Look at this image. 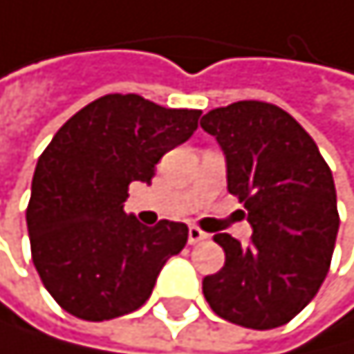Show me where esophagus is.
Segmentation results:
<instances>
[{"label":"esophagus","mask_w":354,"mask_h":354,"mask_svg":"<svg viewBox=\"0 0 354 354\" xmlns=\"http://www.w3.org/2000/svg\"><path fill=\"white\" fill-rule=\"evenodd\" d=\"M206 239H208V232H204L199 226H190L188 228V243H192V246L199 243V241H206Z\"/></svg>","instance_id":"1"}]
</instances>
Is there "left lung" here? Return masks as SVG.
Here are the masks:
<instances>
[{"instance_id": "1", "label": "left lung", "mask_w": 354, "mask_h": 354, "mask_svg": "<svg viewBox=\"0 0 354 354\" xmlns=\"http://www.w3.org/2000/svg\"><path fill=\"white\" fill-rule=\"evenodd\" d=\"M228 162V192L248 210V246L215 235L226 263L204 277L221 319L270 330L297 317L330 268L339 212L333 173L313 137L279 106L235 102L201 117Z\"/></svg>"}]
</instances>
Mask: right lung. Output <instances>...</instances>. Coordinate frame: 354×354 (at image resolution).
<instances>
[{
    "mask_svg": "<svg viewBox=\"0 0 354 354\" xmlns=\"http://www.w3.org/2000/svg\"><path fill=\"white\" fill-rule=\"evenodd\" d=\"M201 111L139 95H104L66 122L37 159L26 223L32 263L50 297L84 322L137 310L164 263L188 241L186 223L144 226L124 212L128 186L155 175L197 131Z\"/></svg>",
    "mask_w": 354,
    "mask_h": 354,
    "instance_id": "obj_1",
    "label": "right lung"
}]
</instances>
